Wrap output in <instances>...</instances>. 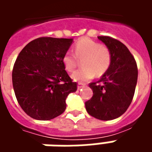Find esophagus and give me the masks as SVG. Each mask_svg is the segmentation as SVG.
I'll return each instance as SVG.
<instances>
[{
	"mask_svg": "<svg viewBox=\"0 0 152 152\" xmlns=\"http://www.w3.org/2000/svg\"><path fill=\"white\" fill-rule=\"evenodd\" d=\"M85 86V85H83V84H80V83H79L78 85H77V89H81V88H83Z\"/></svg>",
	"mask_w": 152,
	"mask_h": 152,
	"instance_id": "obj_1",
	"label": "esophagus"
}]
</instances>
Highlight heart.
<instances>
[{
	"instance_id": "1",
	"label": "heart",
	"mask_w": 152,
	"mask_h": 152,
	"mask_svg": "<svg viewBox=\"0 0 152 152\" xmlns=\"http://www.w3.org/2000/svg\"><path fill=\"white\" fill-rule=\"evenodd\" d=\"M74 53L66 52L63 57V64L67 72H73L77 66V59H83L81 69L72 74L73 80L84 83L93 79L95 75L102 76L108 70L112 62L110 50L89 38L79 40L75 45Z\"/></svg>"
}]
</instances>
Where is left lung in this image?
I'll list each match as a JSON object with an SVG mask.
<instances>
[{
    "label": "left lung",
    "mask_w": 152,
    "mask_h": 152,
    "mask_svg": "<svg viewBox=\"0 0 152 152\" xmlns=\"http://www.w3.org/2000/svg\"><path fill=\"white\" fill-rule=\"evenodd\" d=\"M111 52L108 70L98 83H90L93 97L86 102L87 112L101 121H111L126 112L134 95L137 67L124 44L110 37H98Z\"/></svg>",
    "instance_id": "left-lung-1"
}]
</instances>
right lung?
<instances>
[{
    "mask_svg": "<svg viewBox=\"0 0 152 152\" xmlns=\"http://www.w3.org/2000/svg\"><path fill=\"white\" fill-rule=\"evenodd\" d=\"M72 42L73 39L37 38L15 61L12 72L15 96L22 109L35 120L49 121L63 113L66 97L77 89L63 64Z\"/></svg>",
    "mask_w": 152,
    "mask_h": 152,
    "instance_id": "obj_1",
    "label": "right lung"
}]
</instances>
